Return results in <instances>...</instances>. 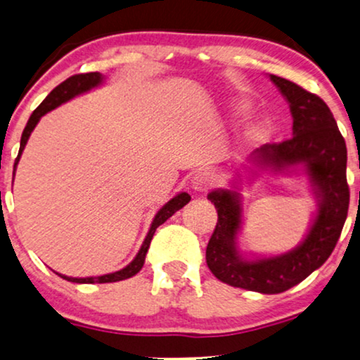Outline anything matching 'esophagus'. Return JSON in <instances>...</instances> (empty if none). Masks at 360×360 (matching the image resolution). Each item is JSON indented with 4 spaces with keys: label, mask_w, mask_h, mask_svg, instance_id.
Listing matches in <instances>:
<instances>
[{
    "label": "esophagus",
    "mask_w": 360,
    "mask_h": 360,
    "mask_svg": "<svg viewBox=\"0 0 360 360\" xmlns=\"http://www.w3.org/2000/svg\"><path fill=\"white\" fill-rule=\"evenodd\" d=\"M214 175L208 170H201L198 174H195L193 179H191V186H193L195 191H208L211 186L214 185Z\"/></svg>",
    "instance_id": "1"
}]
</instances>
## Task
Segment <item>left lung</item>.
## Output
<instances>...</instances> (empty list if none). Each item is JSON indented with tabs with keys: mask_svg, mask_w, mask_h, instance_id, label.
Masks as SVG:
<instances>
[{
	"mask_svg": "<svg viewBox=\"0 0 360 360\" xmlns=\"http://www.w3.org/2000/svg\"><path fill=\"white\" fill-rule=\"evenodd\" d=\"M270 80L288 101L293 136L260 147L252 160L272 170L302 165L318 196L316 218L298 248L274 257L249 260L236 248V236L243 224L240 193L211 191L208 200L218 211V223L206 248V264L216 278L231 287L274 295L298 285L331 255L347 218L349 185L346 141L326 103L282 77L270 75Z\"/></svg>",
	"mask_w": 360,
	"mask_h": 360,
	"instance_id": "1",
	"label": "left lung"
}]
</instances>
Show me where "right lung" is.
<instances>
[{"mask_svg":"<svg viewBox=\"0 0 360 360\" xmlns=\"http://www.w3.org/2000/svg\"><path fill=\"white\" fill-rule=\"evenodd\" d=\"M103 82V77L101 73L98 72H91V73H78V75H73L70 78H67L65 82H62L60 85L53 88V90L49 93L46 100H44L41 105H39L34 112L29 117L26 127H24L22 131V136H21V146H19V154L16 157V162H14V170H16V165L19 162V157H21L24 147H26V142L29 139V136H31V132L34 131V127L39 122V120L46 115V112L52 111L53 108H57L58 105H62V103H65L68 100H72L73 96L77 95H82V93H85L88 90H91V88H95L100 85ZM191 200V196L188 193H179L176 196H174L169 203H165L162 208L159 210V213L155 214L154 221H152L150 224V229L149 233H147L144 243H142L139 252L134 257V260L129 265H126L124 269L117 270V272H112V274H106V275H101V277H86V278H73V277H67V275H60L62 278L68 280V282H73V283H111V282H120V280H126L132 277V275H136L139 270L142 269V265H144V260H146V254H147V249H149L150 245V240L154 238V233L155 229L159 228L160 224H164L167 219L170 218L172 214L176 213L180 208H184V206L188 203Z\"/></svg>","mask_w":360,"mask_h":360,"instance_id":"1","label":"right lung"}]
</instances>
